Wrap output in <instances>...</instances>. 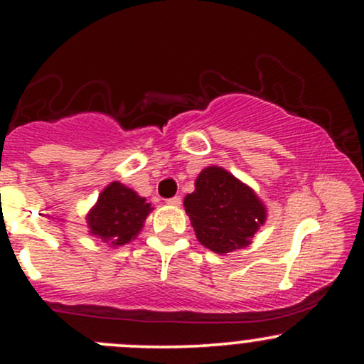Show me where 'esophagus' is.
<instances>
[{"label":"esophagus","instance_id":"34e87169","mask_svg":"<svg viewBox=\"0 0 364 364\" xmlns=\"http://www.w3.org/2000/svg\"><path fill=\"white\" fill-rule=\"evenodd\" d=\"M168 205L179 207V205H181V198H179V196H173V198L168 200Z\"/></svg>","mask_w":364,"mask_h":364}]
</instances>
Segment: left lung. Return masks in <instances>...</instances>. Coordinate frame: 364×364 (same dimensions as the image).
Listing matches in <instances>:
<instances>
[{
  "instance_id": "obj_1",
  "label": "left lung",
  "mask_w": 364,
  "mask_h": 364,
  "mask_svg": "<svg viewBox=\"0 0 364 364\" xmlns=\"http://www.w3.org/2000/svg\"><path fill=\"white\" fill-rule=\"evenodd\" d=\"M183 203L196 240L217 255L246 248L267 220L265 203L253 188L220 166H207Z\"/></svg>"
}]
</instances>
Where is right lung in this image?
<instances>
[{
    "mask_svg": "<svg viewBox=\"0 0 364 364\" xmlns=\"http://www.w3.org/2000/svg\"><path fill=\"white\" fill-rule=\"evenodd\" d=\"M152 210L154 207L147 198L123 183L112 181L99 193L95 205L87 212V228L90 236L101 240L109 248H118L140 235Z\"/></svg>",
    "mask_w": 364,
    "mask_h": 364,
    "instance_id": "add662e5",
    "label": "right lung"
}]
</instances>
